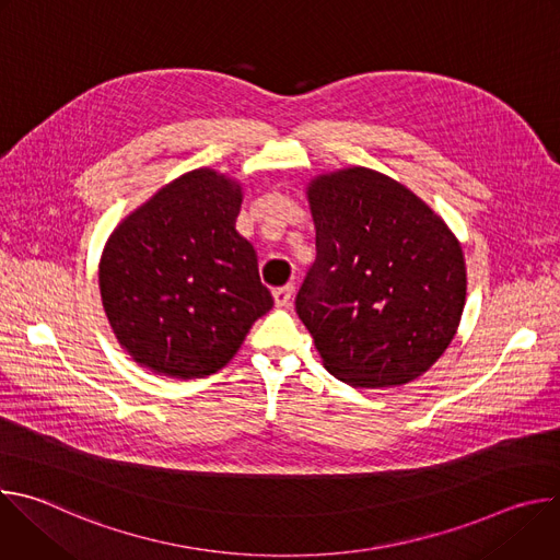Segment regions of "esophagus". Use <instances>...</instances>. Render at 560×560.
Here are the masks:
<instances>
[{
  "label": "esophagus",
  "instance_id": "esophagus-1",
  "mask_svg": "<svg viewBox=\"0 0 560 560\" xmlns=\"http://www.w3.org/2000/svg\"><path fill=\"white\" fill-rule=\"evenodd\" d=\"M292 285L288 283V285H281V288H275L272 290V296H275V303L279 305V307H285L288 303H290V299H292Z\"/></svg>",
  "mask_w": 560,
  "mask_h": 560
}]
</instances>
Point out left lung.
<instances>
[{
	"instance_id": "8db88e82",
	"label": "left lung",
	"mask_w": 560,
	"mask_h": 560,
	"mask_svg": "<svg viewBox=\"0 0 560 560\" xmlns=\"http://www.w3.org/2000/svg\"><path fill=\"white\" fill-rule=\"evenodd\" d=\"M307 197L316 257L294 307L326 370L354 387L415 381L460 322L454 234L415 192L368 168L318 177Z\"/></svg>"
}]
</instances>
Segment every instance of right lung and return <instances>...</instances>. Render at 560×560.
I'll use <instances>...</instances> for the list:
<instances>
[{
    "label": "right lung",
    "mask_w": 560,
    "mask_h": 560,
    "mask_svg": "<svg viewBox=\"0 0 560 560\" xmlns=\"http://www.w3.org/2000/svg\"><path fill=\"white\" fill-rule=\"evenodd\" d=\"M242 188L192 171L159 190L108 238L102 301L137 363L177 378L223 368L275 299L257 250L236 232Z\"/></svg>",
    "instance_id": "1"
}]
</instances>
